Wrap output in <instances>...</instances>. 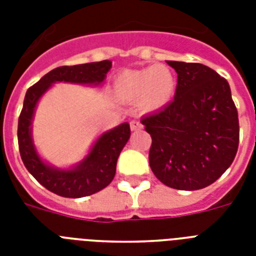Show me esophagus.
Here are the masks:
<instances>
[{
    "label": "esophagus",
    "instance_id": "34e87169",
    "mask_svg": "<svg viewBox=\"0 0 256 256\" xmlns=\"http://www.w3.org/2000/svg\"><path fill=\"white\" fill-rule=\"evenodd\" d=\"M130 128H132V132H136V130H140V128H142V124H140V120H132V122H130Z\"/></svg>",
    "mask_w": 256,
    "mask_h": 256
}]
</instances>
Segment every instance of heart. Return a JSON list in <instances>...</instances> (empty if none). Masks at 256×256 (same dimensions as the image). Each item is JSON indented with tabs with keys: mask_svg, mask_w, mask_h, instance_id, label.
Segmentation results:
<instances>
[{
	"mask_svg": "<svg viewBox=\"0 0 256 256\" xmlns=\"http://www.w3.org/2000/svg\"><path fill=\"white\" fill-rule=\"evenodd\" d=\"M176 90V76L166 65H152L142 69L124 70L116 76L114 92L130 102L140 100L148 110H160L171 102Z\"/></svg>",
	"mask_w": 256,
	"mask_h": 256,
	"instance_id": "b5f03b06",
	"label": "heart"
}]
</instances>
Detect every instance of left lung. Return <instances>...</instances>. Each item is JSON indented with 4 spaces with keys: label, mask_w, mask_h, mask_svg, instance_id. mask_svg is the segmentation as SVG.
<instances>
[{
    "label": "left lung",
    "mask_w": 256,
    "mask_h": 256,
    "mask_svg": "<svg viewBox=\"0 0 256 256\" xmlns=\"http://www.w3.org/2000/svg\"><path fill=\"white\" fill-rule=\"evenodd\" d=\"M178 74L174 100L140 122L152 136L148 164L176 190L210 186L230 168L239 144L228 82L202 64L168 61Z\"/></svg>",
    "instance_id": "left-lung-1"
}]
</instances>
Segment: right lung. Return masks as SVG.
Instances as JSON below:
<instances>
[{
  "label": "right lung",
  "instance_id": "right-lung-1",
  "mask_svg": "<svg viewBox=\"0 0 256 256\" xmlns=\"http://www.w3.org/2000/svg\"><path fill=\"white\" fill-rule=\"evenodd\" d=\"M112 69V61L90 62L82 65L61 66L45 74L28 88L22 112L18 118V146L22 162L30 174L48 190L65 198H82L96 194L110 184L116 175V160L130 138L128 122L98 136L88 156L70 168H60L42 160L34 146L32 124L38 100L52 85L70 82L98 86Z\"/></svg>",
  "mask_w": 256,
  "mask_h": 256
}]
</instances>
